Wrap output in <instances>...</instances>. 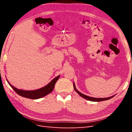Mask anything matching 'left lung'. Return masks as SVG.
<instances>
[{"label":"left lung","mask_w":132,"mask_h":132,"mask_svg":"<svg viewBox=\"0 0 132 132\" xmlns=\"http://www.w3.org/2000/svg\"><path fill=\"white\" fill-rule=\"evenodd\" d=\"M73 86H74V89L75 90V91L77 92V93L81 97H82V98H85L87 100H89V101H94V102H100V101H105V100H110V98H112L114 96V95L113 96H112L111 97H106V98H95V97H90L88 96L85 95L84 94H83L82 93H81L79 91L77 88H76L75 85V84L74 82L73 83Z\"/></svg>","instance_id":"8db88e82"}]
</instances>
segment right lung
<instances>
[{"label":"right lung","instance_id":"add662e5","mask_svg":"<svg viewBox=\"0 0 132 132\" xmlns=\"http://www.w3.org/2000/svg\"><path fill=\"white\" fill-rule=\"evenodd\" d=\"M60 77V75L57 76V77L54 78L53 80L48 84L46 86L41 87L40 89L34 90H23L21 89H19L16 88L15 87L12 85L7 80L8 84L13 89V90L18 95L21 96L22 97H26L31 99H38L42 98L48 94H50L54 89L55 83L57 81L58 79Z\"/></svg>","mask_w":132,"mask_h":132}]
</instances>
